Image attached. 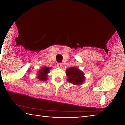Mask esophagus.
Returning a JSON list of instances; mask_svg holds the SVG:
<instances>
[{
	"mask_svg": "<svg viewBox=\"0 0 125 125\" xmlns=\"http://www.w3.org/2000/svg\"><path fill=\"white\" fill-rule=\"evenodd\" d=\"M57 67L59 68H61L62 67V63H58L57 64Z\"/></svg>",
	"mask_w": 125,
	"mask_h": 125,
	"instance_id": "1",
	"label": "esophagus"
}]
</instances>
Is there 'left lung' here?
<instances>
[{
  "mask_svg": "<svg viewBox=\"0 0 125 125\" xmlns=\"http://www.w3.org/2000/svg\"><path fill=\"white\" fill-rule=\"evenodd\" d=\"M67 75V81L74 85H81L85 81L84 73L75 67L67 69L66 71Z\"/></svg>",
  "mask_w": 125,
  "mask_h": 125,
  "instance_id": "obj_1",
  "label": "left lung"
}]
</instances>
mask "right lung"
I'll list each match as a JSON object with an SVG mask.
<instances>
[{"label":"right lung","instance_id":"obj_1","mask_svg":"<svg viewBox=\"0 0 125 125\" xmlns=\"http://www.w3.org/2000/svg\"><path fill=\"white\" fill-rule=\"evenodd\" d=\"M51 67H43L37 72V78L39 80L42 81H46L48 79L47 74L50 73V70L51 69Z\"/></svg>","mask_w":125,"mask_h":125}]
</instances>
